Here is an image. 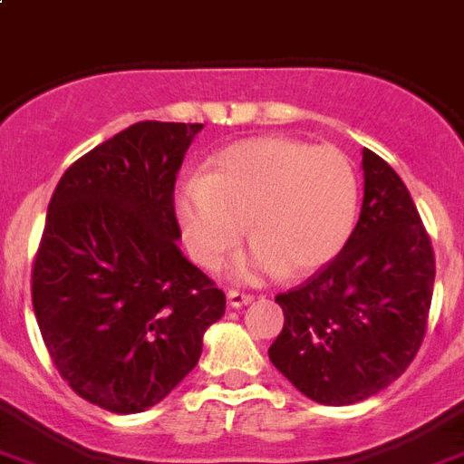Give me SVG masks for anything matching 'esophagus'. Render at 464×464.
<instances>
[{
    "mask_svg": "<svg viewBox=\"0 0 464 464\" xmlns=\"http://www.w3.org/2000/svg\"><path fill=\"white\" fill-rule=\"evenodd\" d=\"M252 299H255L252 295L240 290H228V295H226V302H228V306H233V309H240V306L250 304Z\"/></svg>",
    "mask_w": 464,
    "mask_h": 464,
    "instance_id": "34e87169",
    "label": "esophagus"
}]
</instances>
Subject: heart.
Segmentation results:
<instances>
[{
	"instance_id": "1",
	"label": "heart",
	"mask_w": 464,
	"mask_h": 464,
	"mask_svg": "<svg viewBox=\"0 0 464 464\" xmlns=\"http://www.w3.org/2000/svg\"><path fill=\"white\" fill-rule=\"evenodd\" d=\"M174 212L190 255L219 266L247 233L255 240L243 276H306L344 247L358 214L352 160L333 146L287 136H255L214 153L202 177L174 193Z\"/></svg>"
}]
</instances>
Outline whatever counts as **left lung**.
I'll use <instances>...</instances> for the list:
<instances>
[{"label": "left lung", "mask_w": 464, "mask_h": 464, "mask_svg": "<svg viewBox=\"0 0 464 464\" xmlns=\"http://www.w3.org/2000/svg\"><path fill=\"white\" fill-rule=\"evenodd\" d=\"M363 205L334 259L276 297L271 363L311 401L349 406L403 375L427 330L434 250L399 174L363 148Z\"/></svg>", "instance_id": "8db88e82"}]
</instances>
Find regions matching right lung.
Wrapping results in <instances>:
<instances>
[{
	"instance_id": "obj_1",
	"label": "right lung",
	"mask_w": 464,
	"mask_h": 464,
	"mask_svg": "<svg viewBox=\"0 0 464 464\" xmlns=\"http://www.w3.org/2000/svg\"><path fill=\"white\" fill-rule=\"evenodd\" d=\"M202 124L136 122L65 169L33 264V309L75 394L130 415L198 365L226 297L179 250L174 184Z\"/></svg>"
}]
</instances>
